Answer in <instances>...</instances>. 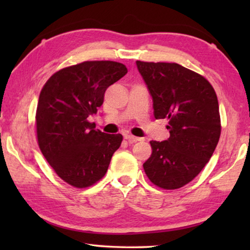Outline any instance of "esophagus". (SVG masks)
<instances>
[{
	"label": "esophagus",
	"instance_id": "esophagus-1",
	"mask_svg": "<svg viewBox=\"0 0 250 250\" xmlns=\"http://www.w3.org/2000/svg\"><path fill=\"white\" fill-rule=\"evenodd\" d=\"M125 139H126V140H128V142L131 143V145H132V143H135V142L142 140V138L134 137V135H132V134H125Z\"/></svg>",
	"mask_w": 250,
	"mask_h": 250
}]
</instances>
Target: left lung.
Here are the masks:
<instances>
[{
	"mask_svg": "<svg viewBox=\"0 0 250 250\" xmlns=\"http://www.w3.org/2000/svg\"><path fill=\"white\" fill-rule=\"evenodd\" d=\"M153 99L155 119H168L170 138L151 141L143 168L154 185L180 188L198 175L221 137V117L214 88L203 76L175 62L137 61Z\"/></svg>",
	"mask_w": 250,
	"mask_h": 250,
	"instance_id": "8db88e82",
	"label": "left lung"
}]
</instances>
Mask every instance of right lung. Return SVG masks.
<instances>
[{
    "label": "right lung",
    "mask_w": 250,
    "mask_h": 250,
    "mask_svg": "<svg viewBox=\"0 0 250 250\" xmlns=\"http://www.w3.org/2000/svg\"><path fill=\"white\" fill-rule=\"evenodd\" d=\"M126 73L117 62H83L58 70L41 91L36 110L40 149L56 174L74 188H88L103 179L121 146V134L96 130L88 118L104 104L110 84Z\"/></svg>",
    "instance_id": "1"
}]
</instances>
